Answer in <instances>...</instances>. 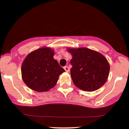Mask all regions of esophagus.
I'll return each mask as SVG.
<instances>
[{
  "instance_id": "obj_1",
  "label": "esophagus",
  "mask_w": 129,
  "mask_h": 129,
  "mask_svg": "<svg viewBox=\"0 0 129 129\" xmlns=\"http://www.w3.org/2000/svg\"><path fill=\"white\" fill-rule=\"evenodd\" d=\"M63 69H64L65 71H66V72H70V69L69 68V67L65 66L64 67H63Z\"/></svg>"
}]
</instances>
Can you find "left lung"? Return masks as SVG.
<instances>
[{
  "mask_svg": "<svg viewBox=\"0 0 129 129\" xmlns=\"http://www.w3.org/2000/svg\"><path fill=\"white\" fill-rule=\"evenodd\" d=\"M68 51L72 54L70 73L75 85L87 91L103 86L110 70L107 59L101 53L86 48H69Z\"/></svg>",
  "mask_w": 129,
  "mask_h": 129,
  "instance_id": "1",
  "label": "left lung"
}]
</instances>
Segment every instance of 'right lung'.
Wrapping results in <instances>:
<instances>
[{
  "instance_id": "add662e5",
  "label": "right lung",
  "mask_w": 129,
  "mask_h": 129,
  "mask_svg": "<svg viewBox=\"0 0 129 129\" xmlns=\"http://www.w3.org/2000/svg\"><path fill=\"white\" fill-rule=\"evenodd\" d=\"M54 51L41 48L30 53L22 66L23 81L31 89L47 91L56 85L59 76L65 72L58 62L53 58Z\"/></svg>"
}]
</instances>
